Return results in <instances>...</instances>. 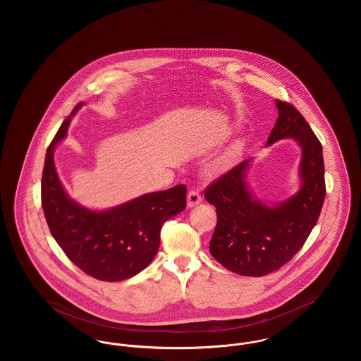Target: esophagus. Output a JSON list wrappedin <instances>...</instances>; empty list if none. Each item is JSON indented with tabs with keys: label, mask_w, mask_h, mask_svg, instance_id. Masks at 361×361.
<instances>
[{
	"label": "esophagus",
	"mask_w": 361,
	"mask_h": 361,
	"mask_svg": "<svg viewBox=\"0 0 361 361\" xmlns=\"http://www.w3.org/2000/svg\"><path fill=\"white\" fill-rule=\"evenodd\" d=\"M202 203V195L197 190H190L187 196V204L188 207H195Z\"/></svg>",
	"instance_id": "1"
}]
</instances>
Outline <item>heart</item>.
Here are the masks:
<instances>
[{
  "instance_id": "obj_1",
  "label": "heart",
  "mask_w": 361,
  "mask_h": 361,
  "mask_svg": "<svg viewBox=\"0 0 361 361\" xmlns=\"http://www.w3.org/2000/svg\"><path fill=\"white\" fill-rule=\"evenodd\" d=\"M242 150H243V142H242V140L234 142V143L224 152V154L221 155V157L216 159V162L214 164V168H215L218 172H224V171L231 169V168L237 164L240 155L242 154Z\"/></svg>"
}]
</instances>
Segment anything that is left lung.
I'll list each match as a JSON object with an SVG mask.
<instances>
[{
	"instance_id": "left-lung-1",
	"label": "left lung",
	"mask_w": 361,
	"mask_h": 361,
	"mask_svg": "<svg viewBox=\"0 0 361 361\" xmlns=\"http://www.w3.org/2000/svg\"><path fill=\"white\" fill-rule=\"evenodd\" d=\"M275 103L279 118L267 146L286 137L300 146L299 190L272 206L261 202L247 185L249 158L224 173L204 192L218 215L209 253L238 275L265 276L287 264L307 240L325 200L321 142L293 105L280 100Z\"/></svg>"
}]
</instances>
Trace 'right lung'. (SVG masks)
I'll list each match as a JSON object with an SVG mask.
<instances>
[{
    "label": "right lung",
    "mask_w": 361,
    "mask_h": 361,
    "mask_svg": "<svg viewBox=\"0 0 361 361\" xmlns=\"http://www.w3.org/2000/svg\"><path fill=\"white\" fill-rule=\"evenodd\" d=\"M52 139L42 176V206L54 240L85 274L103 281H121L143 271L159 247L162 224L187 206V187L152 192L121 206L89 209L70 199L54 164L56 145L68 135L71 118Z\"/></svg>",
    "instance_id": "right-lung-1"
}]
</instances>
